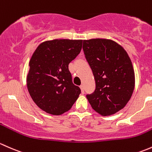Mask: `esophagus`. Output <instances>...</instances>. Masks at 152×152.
<instances>
[{
	"instance_id": "obj_1",
	"label": "esophagus",
	"mask_w": 152,
	"mask_h": 152,
	"mask_svg": "<svg viewBox=\"0 0 152 152\" xmlns=\"http://www.w3.org/2000/svg\"><path fill=\"white\" fill-rule=\"evenodd\" d=\"M80 88L81 89V91H82L83 94H84V86L83 85H81L80 86Z\"/></svg>"
}]
</instances>
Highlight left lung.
<instances>
[{"instance_id": "left-lung-1", "label": "left lung", "mask_w": 152, "mask_h": 152, "mask_svg": "<svg viewBox=\"0 0 152 152\" xmlns=\"http://www.w3.org/2000/svg\"><path fill=\"white\" fill-rule=\"evenodd\" d=\"M85 57L94 76L96 88L86 97L92 108L110 115L124 108L134 88L132 61L124 49L113 40H83Z\"/></svg>"}]
</instances>
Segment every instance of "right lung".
Segmentation results:
<instances>
[{
    "label": "right lung",
    "instance_id": "add662e5",
    "mask_svg": "<svg viewBox=\"0 0 152 152\" xmlns=\"http://www.w3.org/2000/svg\"><path fill=\"white\" fill-rule=\"evenodd\" d=\"M83 40L54 39L40 44L29 62L27 87L42 110L61 115L71 109L80 88L72 83L69 64L80 53Z\"/></svg>",
    "mask_w": 152,
    "mask_h": 152
}]
</instances>
